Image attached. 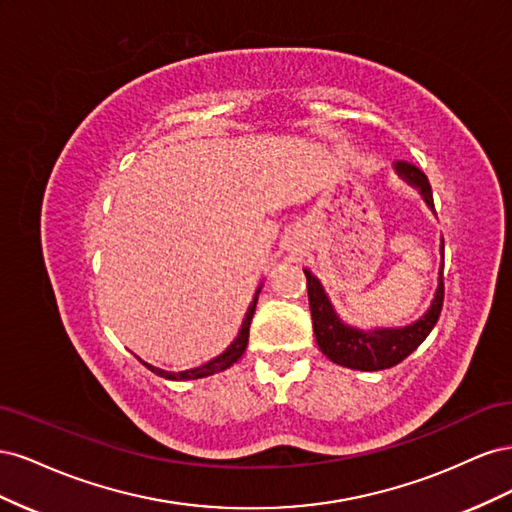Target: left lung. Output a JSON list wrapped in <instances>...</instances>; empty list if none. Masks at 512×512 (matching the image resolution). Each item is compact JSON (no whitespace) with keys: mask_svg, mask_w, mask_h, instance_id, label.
I'll return each instance as SVG.
<instances>
[{"mask_svg":"<svg viewBox=\"0 0 512 512\" xmlns=\"http://www.w3.org/2000/svg\"><path fill=\"white\" fill-rule=\"evenodd\" d=\"M395 168L401 177L410 181L414 188L421 190L427 205L433 207L431 185L423 170L404 160H399ZM305 277L316 344L329 361L348 369L380 371L395 367L397 363L404 361L406 356H410L425 342V337L431 333L433 327H436L444 303V277L440 271V286L436 292V299H433L429 312L421 320H416L406 329H380L363 333L339 322L320 282L309 271H305Z\"/></svg>","mask_w":512,"mask_h":512,"instance_id":"8db88e82","label":"left lung"}]
</instances>
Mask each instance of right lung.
I'll list each match as a JSON object with an SVG mask.
<instances>
[{
	"instance_id": "1",
	"label": "right lung",
	"mask_w": 512,
	"mask_h": 512,
	"mask_svg": "<svg viewBox=\"0 0 512 512\" xmlns=\"http://www.w3.org/2000/svg\"><path fill=\"white\" fill-rule=\"evenodd\" d=\"M258 292H260V290H258ZM258 292H256V297H254L250 309H247L245 320H243V327H241L237 339L230 344V348H226L224 354L215 356L213 361H209V363H205V365H200V367H194V369H188V371H179V374H168V371L158 369V367H151V365H147V367L153 371V374H158V376L168 378V380H196V378L211 376V374H215V371H222V369L230 367L232 363H237V361L241 359V356H243L245 348H247V337H250V324H252V316H254V309H256Z\"/></svg>"
}]
</instances>
